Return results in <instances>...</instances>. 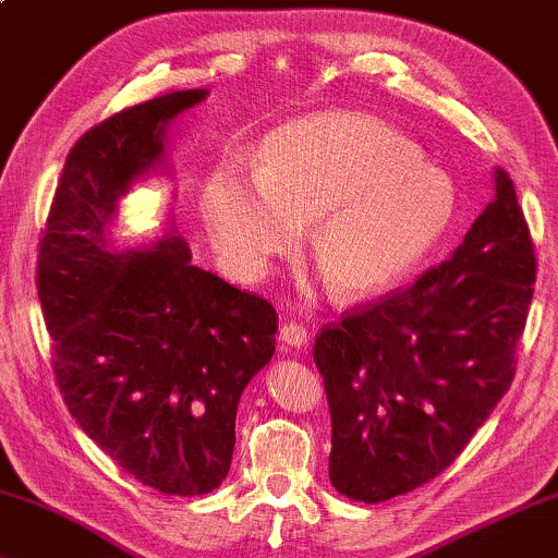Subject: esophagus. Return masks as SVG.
I'll list each match as a JSON object with an SVG mask.
<instances>
[{
    "instance_id": "esophagus-1",
    "label": "esophagus",
    "mask_w": 558,
    "mask_h": 558,
    "mask_svg": "<svg viewBox=\"0 0 558 558\" xmlns=\"http://www.w3.org/2000/svg\"><path fill=\"white\" fill-rule=\"evenodd\" d=\"M279 339H281V344H287V347L304 349L308 344V331H306V327H302V324L289 322L279 329Z\"/></svg>"
}]
</instances>
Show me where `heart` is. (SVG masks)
Wrapping results in <instances>:
<instances>
[{
    "mask_svg": "<svg viewBox=\"0 0 558 558\" xmlns=\"http://www.w3.org/2000/svg\"><path fill=\"white\" fill-rule=\"evenodd\" d=\"M457 194L422 149L381 119L322 111L264 140L254 179L217 171L202 219L229 269L256 279L296 244L308 250L333 296L362 299L416 267L447 234Z\"/></svg>",
    "mask_w": 558,
    "mask_h": 558,
    "instance_id": "heart-1",
    "label": "heart"
}]
</instances>
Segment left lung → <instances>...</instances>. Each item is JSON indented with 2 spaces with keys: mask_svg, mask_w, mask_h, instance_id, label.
Here are the masks:
<instances>
[{
  "mask_svg": "<svg viewBox=\"0 0 558 558\" xmlns=\"http://www.w3.org/2000/svg\"><path fill=\"white\" fill-rule=\"evenodd\" d=\"M494 184L449 262L314 341L331 411L329 478L351 501L432 482L511 387L536 256L507 171Z\"/></svg>",
  "mask_w": 558,
  "mask_h": 558,
  "instance_id": "1",
  "label": "left lung"
}]
</instances>
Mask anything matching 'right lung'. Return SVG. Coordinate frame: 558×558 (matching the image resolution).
Returning <instances> with one entry per match:
<instances>
[{
	"label": "right lung",
	"instance_id": "add662e5",
	"mask_svg": "<svg viewBox=\"0 0 558 558\" xmlns=\"http://www.w3.org/2000/svg\"><path fill=\"white\" fill-rule=\"evenodd\" d=\"M207 94L169 92L92 126L64 161L37 264L70 414L124 471L174 496L227 478L239 399L277 341L274 306L194 267L174 219L151 242L111 236L132 184L169 171V124Z\"/></svg>",
	"mask_w": 558,
	"mask_h": 558
}]
</instances>
